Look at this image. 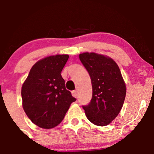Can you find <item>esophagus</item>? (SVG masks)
Here are the masks:
<instances>
[{"label": "esophagus", "mask_w": 154, "mask_h": 154, "mask_svg": "<svg viewBox=\"0 0 154 154\" xmlns=\"http://www.w3.org/2000/svg\"><path fill=\"white\" fill-rule=\"evenodd\" d=\"M72 95H73L74 97H75V98H77V91H73L72 92Z\"/></svg>", "instance_id": "34e87169"}]
</instances>
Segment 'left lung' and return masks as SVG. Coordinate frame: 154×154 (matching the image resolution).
Here are the masks:
<instances>
[{"mask_svg":"<svg viewBox=\"0 0 154 154\" xmlns=\"http://www.w3.org/2000/svg\"><path fill=\"white\" fill-rule=\"evenodd\" d=\"M91 79L93 96L91 103L83 106L85 115L97 126L109 125L122 108L126 96V85L116 63L109 56L94 52L79 56Z\"/></svg>","mask_w":154,"mask_h":154,"instance_id":"left-lung-1","label":"left lung"}]
</instances>
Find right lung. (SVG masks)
<instances>
[{
    "label": "right lung",
    "mask_w": 154,
    "mask_h": 154,
    "mask_svg": "<svg viewBox=\"0 0 154 154\" xmlns=\"http://www.w3.org/2000/svg\"><path fill=\"white\" fill-rule=\"evenodd\" d=\"M68 59L69 55L57 54L39 60L22 85L23 109L29 119L41 128L59 125L76 100L66 89L61 75Z\"/></svg>",
    "instance_id": "right-lung-1"
}]
</instances>
